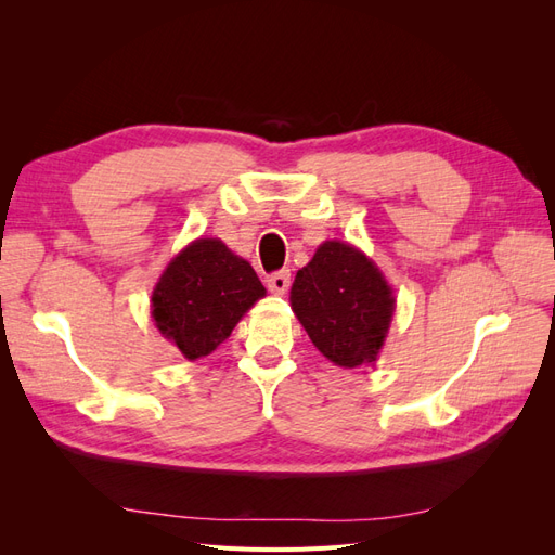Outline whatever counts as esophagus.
<instances>
[{
  "mask_svg": "<svg viewBox=\"0 0 555 555\" xmlns=\"http://www.w3.org/2000/svg\"><path fill=\"white\" fill-rule=\"evenodd\" d=\"M266 282H268V289H271V292L278 294V296H282L284 292L289 289L292 275H289V271H278V273H273L271 278H268Z\"/></svg>",
  "mask_w": 555,
  "mask_h": 555,
  "instance_id": "1",
  "label": "esophagus"
}]
</instances>
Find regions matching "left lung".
<instances>
[{"label": "left lung", "instance_id": "left-lung-1", "mask_svg": "<svg viewBox=\"0 0 555 555\" xmlns=\"http://www.w3.org/2000/svg\"><path fill=\"white\" fill-rule=\"evenodd\" d=\"M292 310L312 345L340 367L377 361L396 298L379 268L340 241L317 247L292 284Z\"/></svg>", "mask_w": 555, "mask_h": 555}]
</instances>
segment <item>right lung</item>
Wrapping results in <instances>:
<instances>
[{"mask_svg": "<svg viewBox=\"0 0 555 555\" xmlns=\"http://www.w3.org/2000/svg\"><path fill=\"white\" fill-rule=\"evenodd\" d=\"M266 296L255 268L217 238H198L166 266L153 292V319L184 359L220 347Z\"/></svg>", "mask_w": 555, "mask_h": 555, "instance_id": "add662e5", "label": "right lung"}]
</instances>
